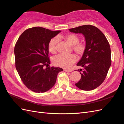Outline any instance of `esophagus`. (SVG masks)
Returning <instances> with one entry per match:
<instances>
[{
  "instance_id": "1",
  "label": "esophagus",
  "mask_w": 124,
  "mask_h": 124,
  "mask_svg": "<svg viewBox=\"0 0 124 124\" xmlns=\"http://www.w3.org/2000/svg\"><path fill=\"white\" fill-rule=\"evenodd\" d=\"M64 71L66 72H71L72 71V70L71 69H64Z\"/></svg>"
}]
</instances>
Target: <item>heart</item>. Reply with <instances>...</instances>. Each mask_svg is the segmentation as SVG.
I'll use <instances>...</instances> for the list:
<instances>
[{"label": "heart", "mask_w": 124, "mask_h": 124, "mask_svg": "<svg viewBox=\"0 0 124 124\" xmlns=\"http://www.w3.org/2000/svg\"><path fill=\"white\" fill-rule=\"evenodd\" d=\"M59 38L61 37L59 36ZM58 37H55L51 39L49 41L48 46V50L51 53L55 54L56 53V46L58 43ZM63 38L73 46V50L78 56H82L85 50V45L83 43L79 42V37L74 33H68ZM76 60V56L73 54L68 55H59L53 59V63L56 66L62 67L64 68H69L71 65L75 62Z\"/></svg>", "instance_id": "b5f03b06"}]
</instances>
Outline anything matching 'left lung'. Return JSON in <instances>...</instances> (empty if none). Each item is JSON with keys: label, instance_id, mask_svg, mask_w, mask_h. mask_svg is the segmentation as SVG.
<instances>
[{"label": "left lung", "instance_id": "1", "mask_svg": "<svg viewBox=\"0 0 124 124\" xmlns=\"http://www.w3.org/2000/svg\"><path fill=\"white\" fill-rule=\"evenodd\" d=\"M71 32L82 33L85 40V50L77 66L81 75L76 86L84 91L95 89L104 81L111 65V48L104 34L96 27L85 25L69 29Z\"/></svg>", "mask_w": 124, "mask_h": 124}]
</instances>
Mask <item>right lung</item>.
<instances>
[{
    "mask_svg": "<svg viewBox=\"0 0 124 124\" xmlns=\"http://www.w3.org/2000/svg\"><path fill=\"white\" fill-rule=\"evenodd\" d=\"M61 31L34 27L24 31L15 46L16 68L26 87L34 92L44 93L56 81L59 67H50L48 43Z\"/></svg>",
    "mask_w": 124,
    "mask_h": 124,
    "instance_id": "obj_1",
    "label": "right lung"
}]
</instances>
